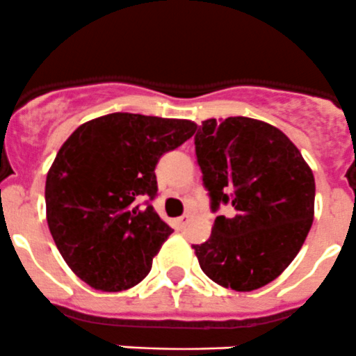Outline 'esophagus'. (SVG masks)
<instances>
[{
  "instance_id": "esophagus-1",
  "label": "esophagus",
  "mask_w": 356,
  "mask_h": 356,
  "mask_svg": "<svg viewBox=\"0 0 356 356\" xmlns=\"http://www.w3.org/2000/svg\"><path fill=\"white\" fill-rule=\"evenodd\" d=\"M188 221H190V214H183V216L178 218L177 223L179 225V228H183L186 223H188Z\"/></svg>"
}]
</instances>
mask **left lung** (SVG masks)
Returning a JSON list of instances; mask_svg holds the SVG:
<instances>
[{"mask_svg": "<svg viewBox=\"0 0 356 356\" xmlns=\"http://www.w3.org/2000/svg\"><path fill=\"white\" fill-rule=\"evenodd\" d=\"M195 156L211 209V237L192 245L202 272L227 289L248 293L291 265L315 213V178L298 147L268 122L251 118L202 121Z\"/></svg>", "mask_w": 356, "mask_h": 356, "instance_id": "8db88e82", "label": "left lung"}]
</instances>
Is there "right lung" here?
<instances>
[{
	"instance_id": "right-lung-1",
	"label": "right lung",
	"mask_w": 356,
	"mask_h": 356,
	"mask_svg": "<svg viewBox=\"0 0 356 356\" xmlns=\"http://www.w3.org/2000/svg\"><path fill=\"white\" fill-rule=\"evenodd\" d=\"M195 129L186 119L114 112L81 124L60 147L47 175V221L62 258L88 286L118 293L149 275L173 234L150 204L154 170Z\"/></svg>"
}]
</instances>
